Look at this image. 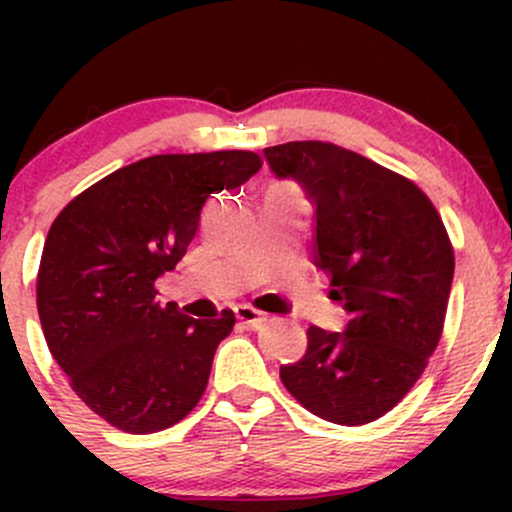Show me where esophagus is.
Returning a JSON list of instances; mask_svg holds the SVG:
<instances>
[{"label": "esophagus", "mask_w": 512, "mask_h": 512, "mask_svg": "<svg viewBox=\"0 0 512 512\" xmlns=\"http://www.w3.org/2000/svg\"><path fill=\"white\" fill-rule=\"evenodd\" d=\"M235 317H237V322H242L245 327H252V329H260L262 324L267 322V314L257 312V309L250 307V304H237Z\"/></svg>", "instance_id": "1"}]
</instances>
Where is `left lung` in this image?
I'll use <instances>...</instances> for the list:
<instances>
[{"instance_id":"left-lung-1","label":"left lung","mask_w":512,"mask_h":512,"mask_svg":"<svg viewBox=\"0 0 512 512\" xmlns=\"http://www.w3.org/2000/svg\"><path fill=\"white\" fill-rule=\"evenodd\" d=\"M265 158L317 208L314 262L349 314L344 332L307 329V352L282 366V384L324 421H376L441 339L456 265L441 215L409 178L334 143H282Z\"/></svg>"}]
</instances>
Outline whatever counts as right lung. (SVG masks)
Returning <instances> with one entry per match:
<instances>
[{"label": "right lung", "instance_id": "obj_1", "mask_svg": "<svg viewBox=\"0 0 512 512\" xmlns=\"http://www.w3.org/2000/svg\"><path fill=\"white\" fill-rule=\"evenodd\" d=\"M262 168L252 151L168 153L118 168L49 227L36 309L49 352L94 414L156 433L198 406L235 314L193 319L158 302L156 280L183 260L205 200Z\"/></svg>", "mask_w": 512, "mask_h": 512}]
</instances>
